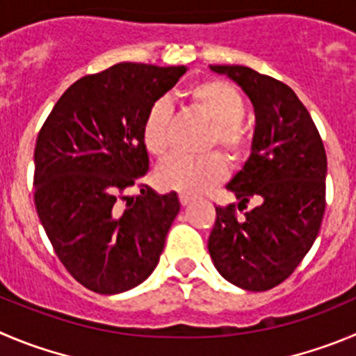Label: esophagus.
<instances>
[{"instance_id":"esophagus-1","label":"esophagus","mask_w":356,"mask_h":356,"mask_svg":"<svg viewBox=\"0 0 356 356\" xmlns=\"http://www.w3.org/2000/svg\"><path fill=\"white\" fill-rule=\"evenodd\" d=\"M179 202H181V205H189V204H191V202H193V197H189V195L181 193V195H179Z\"/></svg>"}]
</instances>
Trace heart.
<instances>
[{"mask_svg": "<svg viewBox=\"0 0 356 356\" xmlns=\"http://www.w3.org/2000/svg\"><path fill=\"white\" fill-rule=\"evenodd\" d=\"M189 107L211 121L202 144V151L219 149L232 163L244 161L251 151V133L244 124L245 99L230 82L221 79H205L189 86L184 92ZM172 107L158 99L149 107L142 122V140L152 156L163 158L170 151ZM227 175V163L216 152L184 158L170 156L156 170V181L161 188L184 195H202L219 184Z\"/></svg>", "mask_w": 356, "mask_h": 356, "instance_id": "heart-1", "label": "heart"}]
</instances>
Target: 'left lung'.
Masks as SVG:
<instances>
[{
  "label": "left lung",
  "mask_w": 356,
  "mask_h": 356,
  "mask_svg": "<svg viewBox=\"0 0 356 356\" xmlns=\"http://www.w3.org/2000/svg\"><path fill=\"white\" fill-rule=\"evenodd\" d=\"M211 70L237 82L253 103L251 156L227 188L239 210L251 197L257 207L242 218L234 204L216 207L209 253L235 286L270 290L293 274L320 232L327 205L323 140L286 84L248 66L211 65Z\"/></svg>",
  "instance_id": "1"
}]
</instances>
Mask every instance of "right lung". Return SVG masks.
Listing matches in <instances>:
<instances>
[{
  "label": "right lung",
  "mask_w": 356,
  "mask_h": 356,
  "mask_svg": "<svg viewBox=\"0 0 356 356\" xmlns=\"http://www.w3.org/2000/svg\"><path fill=\"white\" fill-rule=\"evenodd\" d=\"M186 66L119 63L73 82L35 145V207L66 270L102 295L144 283L181 204L140 179L149 170L142 122ZM133 185L141 195L131 199Z\"/></svg>",
  "instance_id": "1"
}]
</instances>
